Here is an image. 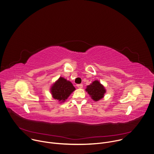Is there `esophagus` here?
I'll return each instance as SVG.
<instances>
[{
    "label": "esophagus",
    "instance_id": "34e87169",
    "mask_svg": "<svg viewBox=\"0 0 154 154\" xmlns=\"http://www.w3.org/2000/svg\"><path fill=\"white\" fill-rule=\"evenodd\" d=\"M77 87L78 88H83V85L82 84H78V85H77Z\"/></svg>",
    "mask_w": 154,
    "mask_h": 154
}]
</instances>
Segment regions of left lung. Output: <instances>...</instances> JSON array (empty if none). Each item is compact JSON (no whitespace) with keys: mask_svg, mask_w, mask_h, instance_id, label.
I'll return each mask as SVG.
<instances>
[{"mask_svg":"<svg viewBox=\"0 0 154 154\" xmlns=\"http://www.w3.org/2000/svg\"><path fill=\"white\" fill-rule=\"evenodd\" d=\"M85 91L94 101H98L103 98L106 92L105 86L98 80H95L88 85Z\"/></svg>","mask_w":154,"mask_h":154,"instance_id":"left-lung-1","label":"left lung"}]
</instances>
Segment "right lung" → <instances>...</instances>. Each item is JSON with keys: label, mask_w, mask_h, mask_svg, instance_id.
I'll use <instances>...</instances> for the list:
<instances>
[{"label": "right lung", "mask_w": 154, "mask_h": 154, "mask_svg": "<svg viewBox=\"0 0 154 154\" xmlns=\"http://www.w3.org/2000/svg\"><path fill=\"white\" fill-rule=\"evenodd\" d=\"M75 90V88L72 83L62 77H60L50 88L53 98L61 103L65 102Z\"/></svg>", "instance_id": "1"}]
</instances>
